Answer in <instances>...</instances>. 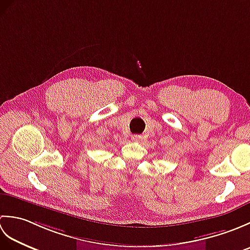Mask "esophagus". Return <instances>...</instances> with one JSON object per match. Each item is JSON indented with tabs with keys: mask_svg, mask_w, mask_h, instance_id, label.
<instances>
[{
	"mask_svg": "<svg viewBox=\"0 0 250 250\" xmlns=\"http://www.w3.org/2000/svg\"><path fill=\"white\" fill-rule=\"evenodd\" d=\"M132 140L135 141V142H141L143 140V136L142 135H137V134L132 135Z\"/></svg>",
	"mask_w": 250,
	"mask_h": 250,
	"instance_id": "esophagus-1",
	"label": "esophagus"
}]
</instances>
